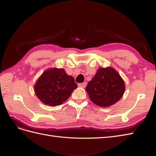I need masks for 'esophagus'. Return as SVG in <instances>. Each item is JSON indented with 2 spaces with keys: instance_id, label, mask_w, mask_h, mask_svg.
<instances>
[{
  "instance_id": "obj_1",
  "label": "esophagus",
  "mask_w": 156,
  "mask_h": 156,
  "mask_svg": "<svg viewBox=\"0 0 156 156\" xmlns=\"http://www.w3.org/2000/svg\"><path fill=\"white\" fill-rule=\"evenodd\" d=\"M78 86L79 87H85L87 86V82H82V83L78 84Z\"/></svg>"
}]
</instances>
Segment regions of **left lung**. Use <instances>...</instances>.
Instances as JSON below:
<instances>
[{
	"mask_svg": "<svg viewBox=\"0 0 156 156\" xmlns=\"http://www.w3.org/2000/svg\"><path fill=\"white\" fill-rule=\"evenodd\" d=\"M86 90L93 103L107 108L115 104L122 97L125 84L115 69L112 67L100 68L92 80L88 82Z\"/></svg>",
	"mask_w": 156,
	"mask_h": 156,
	"instance_id": "left-lung-1",
	"label": "left lung"
}]
</instances>
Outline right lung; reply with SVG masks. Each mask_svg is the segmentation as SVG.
Masks as SVG:
<instances>
[{"instance_id": "add662e5", "label": "right lung", "mask_w": 156, "mask_h": 156, "mask_svg": "<svg viewBox=\"0 0 156 156\" xmlns=\"http://www.w3.org/2000/svg\"><path fill=\"white\" fill-rule=\"evenodd\" d=\"M36 95L44 105H62L71 95L77 84L74 78L62 68H50L42 73L34 84Z\"/></svg>"}]
</instances>
